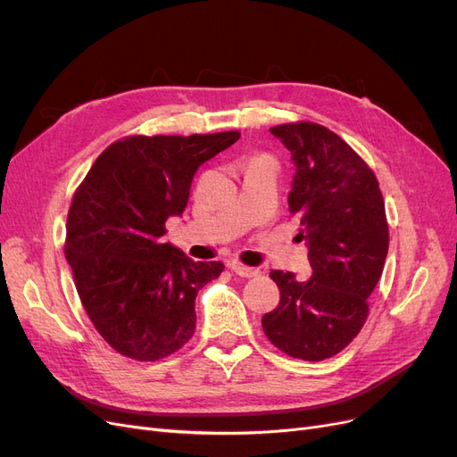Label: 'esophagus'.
Segmentation results:
<instances>
[{
  "instance_id": "34e87169",
  "label": "esophagus",
  "mask_w": 457,
  "mask_h": 457,
  "mask_svg": "<svg viewBox=\"0 0 457 457\" xmlns=\"http://www.w3.org/2000/svg\"><path fill=\"white\" fill-rule=\"evenodd\" d=\"M230 269H232V272H234V274L242 276V278H252V276H255V274H257V270H255V269L247 267V265H242V262H238V261H232V262H230Z\"/></svg>"
}]
</instances>
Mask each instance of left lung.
I'll list each match as a JSON object with an SVG mask.
<instances>
[{
	"label": "left lung",
	"instance_id": "left-lung-1",
	"mask_svg": "<svg viewBox=\"0 0 457 457\" xmlns=\"http://www.w3.org/2000/svg\"><path fill=\"white\" fill-rule=\"evenodd\" d=\"M270 133L292 152L295 175L287 195L309 247L312 276L270 270L280 303L262 316L269 341L301 361L343 351L368 318V297L389 252V225L379 183L339 135L312 121L284 123Z\"/></svg>",
	"mask_w": 457,
	"mask_h": 457
}]
</instances>
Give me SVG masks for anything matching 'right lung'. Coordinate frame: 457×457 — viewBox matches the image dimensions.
<instances>
[{"label": "right lung", "instance_id": "obj_1", "mask_svg": "<svg viewBox=\"0 0 457 457\" xmlns=\"http://www.w3.org/2000/svg\"><path fill=\"white\" fill-rule=\"evenodd\" d=\"M238 139V131L126 137L78 187L64 255L89 320L120 354L154 362L195 334L196 295L225 265L163 244L165 220L185 212L200 165Z\"/></svg>", "mask_w": 457, "mask_h": 457}]
</instances>
